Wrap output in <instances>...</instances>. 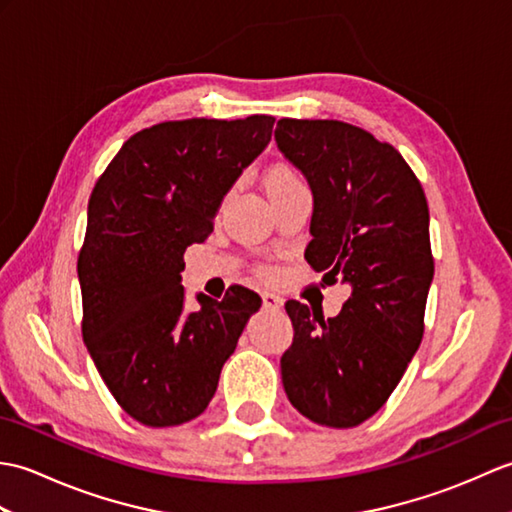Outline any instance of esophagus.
Listing matches in <instances>:
<instances>
[{"mask_svg": "<svg viewBox=\"0 0 512 512\" xmlns=\"http://www.w3.org/2000/svg\"><path fill=\"white\" fill-rule=\"evenodd\" d=\"M262 303H264L266 310H279L281 306H284V301H281V297L273 295V292H264Z\"/></svg>", "mask_w": 512, "mask_h": 512, "instance_id": "1", "label": "esophagus"}]
</instances>
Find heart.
<instances>
[{"label":"heart","instance_id":"obj_1","mask_svg":"<svg viewBox=\"0 0 512 512\" xmlns=\"http://www.w3.org/2000/svg\"><path fill=\"white\" fill-rule=\"evenodd\" d=\"M297 182H301L297 169L290 167V165H284V162H279V165H275L273 169L268 171V176H266V189H268V193H270V191L290 187V184H297Z\"/></svg>","mask_w":512,"mask_h":512}]
</instances>
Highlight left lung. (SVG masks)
Returning a JSON list of instances; mask_svg holds the SVG:
<instances>
[{
    "mask_svg": "<svg viewBox=\"0 0 512 512\" xmlns=\"http://www.w3.org/2000/svg\"><path fill=\"white\" fill-rule=\"evenodd\" d=\"M275 140L312 189L308 264L352 288L332 319L286 303L295 336L281 380L308 420L356 427L385 405L422 341L433 279L427 198L405 158L356 125L281 118Z\"/></svg>",
    "mask_w": 512,
    "mask_h": 512,
    "instance_id": "1",
    "label": "left lung"
}]
</instances>
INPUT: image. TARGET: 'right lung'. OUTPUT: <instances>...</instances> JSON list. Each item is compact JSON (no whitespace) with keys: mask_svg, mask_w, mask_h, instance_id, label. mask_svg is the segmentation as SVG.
I'll return each instance as SVG.
<instances>
[{"mask_svg":"<svg viewBox=\"0 0 512 512\" xmlns=\"http://www.w3.org/2000/svg\"><path fill=\"white\" fill-rule=\"evenodd\" d=\"M275 118H187L134 134L88 204L79 253L83 341L118 405L147 427H176L209 407L257 292L231 286L222 301L184 308V250L273 136Z\"/></svg>","mask_w":512,"mask_h":512,"instance_id":"right-lung-1","label":"right lung"}]
</instances>
